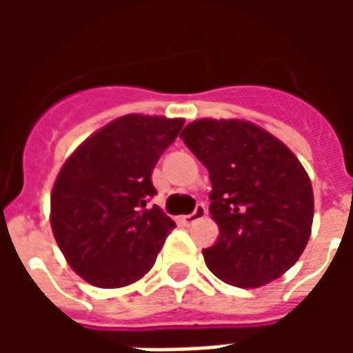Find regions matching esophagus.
<instances>
[{"instance_id":"esophagus-1","label":"esophagus","mask_w":353,"mask_h":353,"mask_svg":"<svg viewBox=\"0 0 353 353\" xmlns=\"http://www.w3.org/2000/svg\"><path fill=\"white\" fill-rule=\"evenodd\" d=\"M206 214H208L206 206H204V204H196L194 212H192V214H189V215H185L181 221H183L185 225H192V223L200 221L202 217H206Z\"/></svg>"}]
</instances>
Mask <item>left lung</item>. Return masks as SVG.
I'll use <instances>...</instances> for the list:
<instances>
[{
	"instance_id": "obj_1",
	"label": "left lung",
	"mask_w": 353,
	"mask_h": 353,
	"mask_svg": "<svg viewBox=\"0 0 353 353\" xmlns=\"http://www.w3.org/2000/svg\"><path fill=\"white\" fill-rule=\"evenodd\" d=\"M179 138L210 172L219 238L202 252L208 268L244 289L280 278L310 238L314 192L303 164L248 121L200 119Z\"/></svg>"
}]
</instances>
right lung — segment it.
Listing matches in <instances>:
<instances>
[{"label": "right lung", "mask_w": 353, "mask_h": 353, "mask_svg": "<svg viewBox=\"0 0 353 353\" xmlns=\"http://www.w3.org/2000/svg\"><path fill=\"white\" fill-rule=\"evenodd\" d=\"M183 119L124 115L83 141L60 170L50 194L58 248L96 288H124L153 268L176 223L159 206L154 164Z\"/></svg>", "instance_id": "right-lung-1"}]
</instances>
